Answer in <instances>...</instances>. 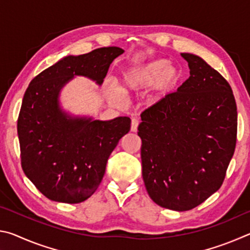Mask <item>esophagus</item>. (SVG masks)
Here are the masks:
<instances>
[{
    "instance_id": "34e87169",
    "label": "esophagus",
    "mask_w": 250,
    "mask_h": 250,
    "mask_svg": "<svg viewBox=\"0 0 250 250\" xmlns=\"http://www.w3.org/2000/svg\"><path fill=\"white\" fill-rule=\"evenodd\" d=\"M139 124H140V121L138 119H132V121H131V131H132V132H137Z\"/></svg>"
}]
</instances>
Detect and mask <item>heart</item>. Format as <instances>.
<instances>
[{
  "instance_id": "1",
  "label": "heart",
  "mask_w": 250,
  "mask_h": 250,
  "mask_svg": "<svg viewBox=\"0 0 250 250\" xmlns=\"http://www.w3.org/2000/svg\"><path fill=\"white\" fill-rule=\"evenodd\" d=\"M179 76L180 74L176 67L168 65V62L166 61H159L130 71L125 75L124 83L125 89L137 90L155 83L154 86L156 90L166 91L177 82ZM105 94L113 103H124V91L113 84L105 86Z\"/></svg>"
}]
</instances>
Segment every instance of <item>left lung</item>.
Returning <instances> with one entry per match:
<instances>
[{
	"mask_svg": "<svg viewBox=\"0 0 250 250\" xmlns=\"http://www.w3.org/2000/svg\"><path fill=\"white\" fill-rule=\"evenodd\" d=\"M189 77L141 113L142 176L152 201L188 210L218 191L234 155L237 105L230 84L193 54Z\"/></svg>",
	"mask_w": 250,
	"mask_h": 250,
	"instance_id": "8db88e82",
	"label": "left lung"
}]
</instances>
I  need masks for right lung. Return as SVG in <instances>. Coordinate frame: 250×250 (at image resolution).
<instances>
[{
    "label": "right lung",
    "mask_w": 250,
    "mask_h": 250,
    "mask_svg": "<svg viewBox=\"0 0 250 250\" xmlns=\"http://www.w3.org/2000/svg\"><path fill=\"white\" fill-rule=\"evenodd\" d=\"M120 47L97 48L67 56L34 77L24 94L18 119L22 168L49 200L76 204L98 188L107 161L130 131L128 117L113 120L71 119L62 111L58 94L76 75L101 84Z\"/></svg>",
    "instance_id": "right-lung-1"
}]
</instances>
